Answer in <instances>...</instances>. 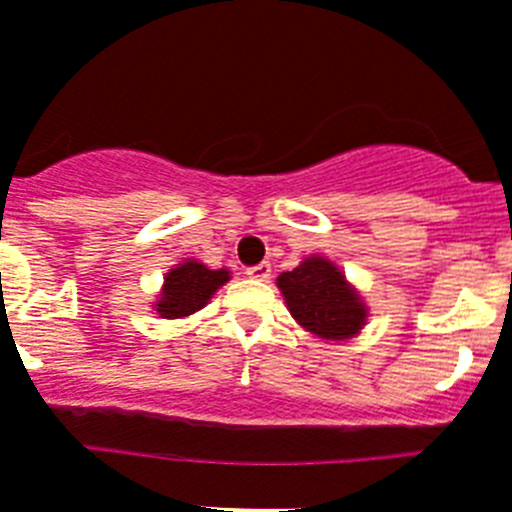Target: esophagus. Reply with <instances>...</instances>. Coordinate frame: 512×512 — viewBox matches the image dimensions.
<instances>
[{
	"instance_id": "obj_1",
	"label": "esophagus",
	"mask_w": 512,
	"mask_h": 512,
	"mask_svg": "<svg viewBox=\"0 0 512 512\" xmlns=\"http://www.w3.org/2000/svg\"><path fill=\"white\" fill-rule=\"evenodd\" d=\"M270 263H260V265H252V268H247V276L255 278V281H268L270 278Z\"/></svg>"
}]
</instances>
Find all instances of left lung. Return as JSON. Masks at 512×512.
Instances as JSON below:
<instances>
[{
	"label": "left lung",
	"mask_w": 512,
	"mask_h": 512,
	"mask_svg": "<svg viewBox=\"0 0 512 512\" xmlns=\"http://www.w3.org/2000/svg\"><path fill=\"white\" fill-rule=\"evenodd\" d=\"M286 307L304 330L325 341L354 338L367 325V307L359 291L336 265L320 255L278 276Z\"/></svg>",
	"instance_id": "8db88e82"
}]
</instances>
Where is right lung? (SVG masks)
<instances>
[{
    "instance_id": "right-lung-1",
    "label": "right lung",
    "mask_w": 512,
    "mask_h": 512,
    "mask_svg": "<svg viewBox=\"0 0 512 512\" xmlns=\"http://www.w3.org/2000/svg\"><path fill=\"white\" fill-rule=\"evenodd\" d=\"M229 278L226 268L210 270L200 260H184L166 273L163 289L153 309L166 320L192 315L197 309H203L210 302V296L216 294Z\"/></svg>"
}]
</instances>
